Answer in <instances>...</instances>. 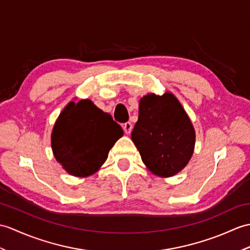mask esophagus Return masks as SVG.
<instances>
[{
    "label": "esophagus",
    "mask_w": 250,
    "mask_h": 250,
    "mask_svg": "<svg viewBox=\"0 0 250 250\" xmlns=\"http://www.w3.org/2000/svg\"><path fill=\"white\" fill-rule=\"evenodd\" d=\"M123 127H124V131H125V134H130L132 129H133V125H132L131 123H125V124L123 125Z\"/></svg>",
    "instance_id": "esophagus-1"
}]
</instances>
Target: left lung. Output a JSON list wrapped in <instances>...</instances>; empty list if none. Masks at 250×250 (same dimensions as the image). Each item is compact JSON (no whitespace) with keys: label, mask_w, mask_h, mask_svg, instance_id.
I'll return each mask as SVG.
<instances>
[{"label":"left lung","mask_w":250,"mask_h":250,"mask_svg":"<svg viewBox=\"0 0 250 250\" xmlns=\"http://www.w3.org/2000/svg\"><path fill=\"white\" fill-rule=\"evenodd\" d=\"M131 139L143 163L153 175L169 178L188 164L195 149L194 125L177 97L170 91L141 98L138 120Z\"/></svg>","instance_id":"8db88e82"}]
</instances>
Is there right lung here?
<instances>
[{
	"label": "right lung",
	"mask_w": 250,
	"mask_h": 250,
	"mask_svg": "<svg viewBox=\"0 0 250 250\" xmlns=\"http://www.w3.org/2000/svg\"><path fill=\"white\" fill-rule=\"evenodd\" d=\"M123 135L111 115L83 99L63 107L52 130L51 147L55 160L69 175L85 178L100 169Z\"/></svg>",
	"instance_id": "add662e5"
}]
</instances>
